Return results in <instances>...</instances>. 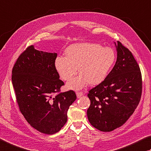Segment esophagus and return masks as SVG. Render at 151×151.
<instances>
[{
  "label": "esophagus",
  "instance_id": "esophagus-1",
  "mask_svg": "<svg viewBox=\"0 0 151 151\" xmlns=\"http://www.w3.org/2000/svg\"><path fill=\"white\" fill-rule=\"evenodd\" d=\"M76 96H77V98H81L82 96L83 95V93L82 92H77L76 93Z\"/></svg>",
  "mask_w": 151,
  "mask_h": 151
}]
</instances>
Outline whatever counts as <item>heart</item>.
Returning a JSON list of instances; mask_svg holds the SVG:
<instances>
[{
    "mask_svg": "<svg viewBox=\"0 0 151 151\" xmlns=\"http://www.w3.org/2000/svg\"><path fill=\"white\" fill-rule=\"evenodd\" d=\"M116 53L110 47L94 43H76L65 50V57H57L55 67L63 80L69 81L77 73L80 76L67 83L69 89L80 90L88 83L94 86L106 78L116 61Z\"/></svg>",
    "mask_w": 151,
    "mask_h": 151,
    "instance_id": "heart-1",
    "label": "heart"
}]
</instances>
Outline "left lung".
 Listing matches in <instances>:
<instances>
[{"instance_id":"obj_1","label":"left lung","mask_w":151,"mask_h":151,"mask_svg":"<svg viewBox=\"0 0 151 151\" xmlns=\"http://www.w3.org/2000/svg\"><path fill=\"white\" fill-rule=\"evenodd\" d=\"M117 61L104 81L89 91L87 116L93 127L109 132L121 127L140 102L142 77L131 52L122 43L114 42Z\"/></svg>"}]
</instances>
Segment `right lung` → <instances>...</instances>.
<instances>
[{
  "instance_id": "1",
  "label": "right lung",
  "mask_w": 151,
  "mask_h": 151,
  "mask_svg": "<svg viewBox=\"0 0 151 151\" xmlns=\"http://www.w3.org/2000/svg\"><path fill=\"white\" fill-rule=\"evenodd\" d=\"M57 53L29 46L14 65L12 81L21 113L32 127L51 135L67 121L69 106L76 99L73 90L59 93L64 83L55 67Z\"/></svg>"
}]
</instances>
